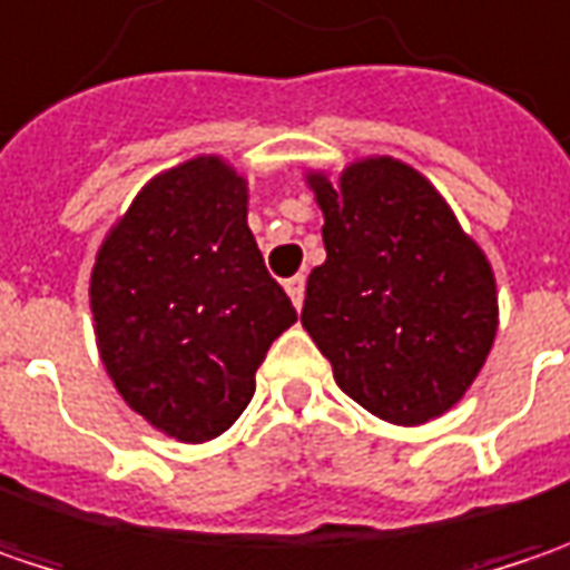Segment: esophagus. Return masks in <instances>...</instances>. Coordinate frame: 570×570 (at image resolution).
<instances>
[{
  "instance_id": "esophagus-1",
  "label": "esophagus",
  "mask_w": 570,
  "mask_h": 570,
  "mask_svg": "<svg viewBox=\"0 0 570 570\" xmlns=\"http://www.w3.org/2000/svg\"><path fill=\"white\" fill-rule=\"evenodd\" d=\"M285 292H288L292 304H295V307H301V304H304V275L288 278V282H285Z\"/></svg>"
}]
</instances>
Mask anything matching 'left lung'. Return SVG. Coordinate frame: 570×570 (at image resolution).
I'll return each instance as SVG.
<instances>
[{"instance_id": "1", "label": "left lung", "mask_w": 570, "mask_h": 570, "mask_svg": "<svg viewBox=\"0 0 570 570\" xmlns=\"http://www.w3.org/2000/svg\"><path fill=\"white\" fill-rule=\"evenodd\" d=\"M324 212V266L307 275L301 324L336 384L394 426L452 411L498 336L484 249L423 173L362 157L340 176L307 169Z\"/></svg>"}]
</instances>
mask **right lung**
Listing matches in <instances>:
<instances>
[{"label":"right lung","mask_w":570,"mask_h":570,"mask_svg":"<svg viewBox=\"0 0 570 570\" xmlns=\"http://www.w3.org/2000/svg\"><path fill=\"white\" fill-rule=\"evenodd\" d=\"M246 176L217 154L157 173L89 275L96 346L130 411L179 442L234 426L272 340L298 321L246 224Z\"/></svg>","instance_id":"1"}]
</instances>
